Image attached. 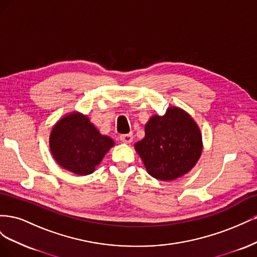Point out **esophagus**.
Here are the masks:
<instances>
[{
  "label": "esophagus",
  "mask_w": 257,
  "mask_h": 257,
  "mask_svg": "<svg viewBox=\"0 0 257 257\" xmlns=\"http://www.w3.org/2000/svg\"><path fill=\"white\" fill-rule=\"evenodd\" d=\"M120 139H121V142L124 143V144H131L132 142H133V134L130 133V134L121 135Z\"/></svg>",
  "instance_id": "esophagus-1"
}]
</instances>
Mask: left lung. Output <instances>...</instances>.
Returning a JSON list of instances; mask_svg holds the SVG:
<instances>
[{
	"mask_svg": "<svg viewBox=\"0 0 257 257\" xmlns=\"http://www.w3.org/2000/svg\"><path fill=\"white\" fill-rule=\"evenodd\" d=\"M148 174L172 181L188 174L203 152L197 123L179 107H169L164 115L154 114L146 123L145 137L135 144Z\"/></svg>",
	"mask_w": 257,
	"mask_h": 257,
	"instance_id": "8db88e82",
	"label": "left lung"
}]
</instances>
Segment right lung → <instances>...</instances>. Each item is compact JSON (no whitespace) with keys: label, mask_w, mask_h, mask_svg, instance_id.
Segmentation results:
<instances>
[{"label":"right lung","mask_w":257,"mask_h":257,"mask_svg":"<svg viewBox=\"0 0 257 257\" xmlns=\"http://www.w3.org/2000/svg\"><path fill=\"white\" fill-rule=\"evenodd\" d=\"M114 146L80 112L65 114L54 124L49 147L58 164L73 174L87 176L94 172L105 154Z\"/></svg>","instance_id":"obj_1"}]
</instances>
